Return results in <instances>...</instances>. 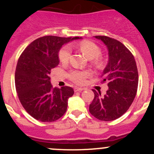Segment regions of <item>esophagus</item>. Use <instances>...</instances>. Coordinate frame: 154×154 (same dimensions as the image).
I'll use <instances>...</instances> for the list:
<instances>
[{
  "label": "esophagus",
  "instance_id": "1",
  "mask_svg": "<svg viewBox=\"0 0 154 154\" xmlns=\"http://www.w3.org/2000/svg\"><path fill=\"white\" fill-rule=\"evenodd\" d=\"M85 89V88H82V87H75L74 88V91H82Z\"/></svg>",
  "mask_w": 154,
  "mask_h": 154
}]
</instances>
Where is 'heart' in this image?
Returning a JSON list of instances; mask_svg holds the SVG:
<instances>
[{"mask_svg": "<svg viewBox=\"0 0 154 154\" xmlns=\"http://www.w3.org/2000/svg\"><path fill=\"white\" fill-rule=\"evenodd\" d=\"M80 51L88 59H94L100 54V48L97 45L91 42H83L79 45ZM71 55V46L66 45L63 47L60 51V60L62 63H66L68 61ZM88 75V72L86 71H73L70 73L69 77L74 82L81 83L84 81L86 77Z\"/></svg>", "mask_w": 154, "mask_h": 154, "instance_id": "b5f03b06", "label": "heart"}]
</instances>
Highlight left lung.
<instances>
[{
    "mask_svg": "<svg viewBox=\"0 0 154 154\" xmlns=\"http://www.w3.org/2000/svg\"><path fill=\"white\" fill-rule=\"evenodd\" d=\"M94 37L103 42L108 51V63L102 73V82H108V90L104 96L92 90L94 97L89 112L99 120L109 122L125 114L133 103L138 88V69L134 57L122 42L105 35Z\"/></svg>",
    "mask_w": 154,
    "mask_h": 154,
    "instance_id": "1",
    "label": "left lung"
}]
</instances>
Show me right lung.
<instances>
[{"label": "right lung", "instance_id": "obj_1", "mask_svg": "<svg viewBox=\"0 0 154 154\" xmlns=\"http://www.w3.org/2000/svg\"><path fill=\"white\" fill-rule=\"evenodd\" d=\"M81 37H41L25 48L18 59L15 83L18 98L28 114L42 122H55L66 112L68 100L74 94L69 86L53 88L49 75L60 64L63 45Z\"/></svg>", "mask_w": 154, "mask_h": 154}]
</instances>
